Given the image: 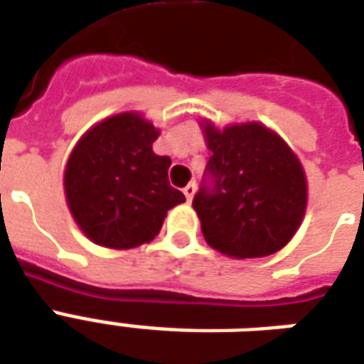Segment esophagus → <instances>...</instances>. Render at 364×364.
<instances>
[{"mask_svg":"<svg viewBox=\"0 0 364 364\" xmlns=\"http://www.w3.org/2000/svg\"><path fill=\"white\" fill-rule=\"evenodd\" d=\"M183 193H185V197H187V200H193V197H195V193H197V183H189L185 189H183Z\"/></svg>","mask_w":364,"mask_h":364,"instance_id":"esophagus-1","label":"esophagus"}]
</instances>
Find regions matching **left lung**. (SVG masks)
Masks as SVG:
<instances>
[{"mask_svg":"<svg viewBox=\"0 0 364 364\" xmlns=\"http://www.w3.org/2000/svg\"><path fill=\"white\" fill-rule=\"evenodd\" d=\"M213 156L193 208L206 244L236 259L279 252L304 218L306 175L282 138L259 122H205Z\"/></svg>","mask_w":364,"mask_h":364,"instance_id":"1","label":"left lung"}]
</instances>
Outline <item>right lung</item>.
Returning <instances> with one entry per match:
<instances>
[{
    "instance_id": "1",
    "label": "right lung",
    "mask_w": 364,
    "mask_h": 364,
    "mask_svg": "<svg viewBox=\"0 0 364 364\" xmlns=\"http://www.w3.org/2000/svg\"><path fill=\"white\" fill-rule=\"evenodd\" d=\"M159 130L120 112L87 130L70 154L64 189L70 213L97 245L130 250L158 236L169 208L185 200L167 179L171 159L151 144Z\"/></svg>"
}]
</instances>
